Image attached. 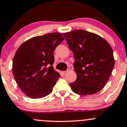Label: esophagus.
Listing matches in <instances>:
<instances>
[{
	"instance_id": "esophagus-1",
	"label": "esophagus",
	"mask_w": 127,
	"mask_h": 127,
	"mask_svg": "<svg viewBox=\"0 0 127 127\" xmlns=\"http://www.w3.org/2000/svg\"><path fill=\"white\" fill-rule=\"evenodd\" d=\"M68 71H69V70H67L66 71H64V72H63V74L64 75H66L67 73L68 72Z\"/></svg>"
}]
</instances>
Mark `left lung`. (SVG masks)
Instances as JSON below:
<instances>
[{
  "mask_svg": "<svg viewBox=\"0 0 127 127\" xmlns=\"http://www.w3.org/2000/svg\"><path fill=\"white\" fill-rule=\"evenodd\" d=\"M63 35L75 59L77 78L70 84L72 91L81 95L98 93L107 84L114 67L112 47L101 36L84 30Z\"/></svg>",
  "mask_w": 127,
  "mask_h": 127,
  "instance_id": "8db88e82",
  "label": "left lung"
}]
</instances>
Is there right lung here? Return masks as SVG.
Returning a JSON list of instances; mask_svg holds the SVG:
<instances>
[{
  "label": "right lung",
  "mask_w": 127,
  "mask_h": 127,
  "mask_svg": "<svg viewBox=\"0 0 127 127\" xmlns=\"http://www.w3.org/2000/svg\"><path fill=\"white\" fill-rule=\"evenodd\" d=\"M64 39L60 33H48L26 40L17 49L13 59V75L20 88L30 98H42L52 91L60 77L52 66L53 53Z\"/></svg>",
  "instance_id": "add662e5"
}]
</instances>
